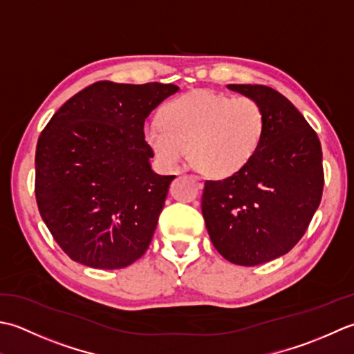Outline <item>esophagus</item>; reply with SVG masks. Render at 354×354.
<instances>
[{
	"label": "esophagus",
	"mask_w": 354,
	"mask_h": 354,
	"mask_svg": "<svg viewBox=\"0 0 354 354\" xmlns=\"http://www.w3.org/2000/svg\"><path fill=\"white\" fill-rule=\"evenodd\" d=\"M191 178L194 180V182L197 183V186H198V187L203 186V178H201V177H198V176H191Z\"/></svg>",
	"instance_id": "obj_1"
}]
</instances>
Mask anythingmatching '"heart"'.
<instances>
[{"label":"heart","mask_w":354,"mask_h":354,"mask_svg":"<svg viewBox=\"0 0 354 354\" xmlns=\"http://www.w3.org/2000/svg\"><path fill=\"white\" fill-rule=\"evenodd\" d=\"M160 120L145 129L158 160L174 168L189 149L194 167L212 177L240 172L255 157L266 131L258 100L206 90L172 99L162 108Z\"/></svg>","instance_id":"heart-1"}]
</instances>
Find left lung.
<instances>
[{"label": "left lung", "mask_w": 354, "mask_h": 354, "mask_svg": "<svg viewBox=\"0 0 354 354\" xmlns=\"http://www.w3.org/2000/svg\"><path fill=\"white\" fill-rule=\"evenodd\" d=\"M227 88L258 100L266 131L240 172L206 180L201 212L220 255L257 266L287 254L306 234L322 197V149L315 129L277 90L250 84Z\"/></svg>", "instance_id": "1"}]
</instances>
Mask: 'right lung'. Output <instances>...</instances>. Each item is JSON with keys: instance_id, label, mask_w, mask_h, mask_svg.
Listing matches in <instances>:
<instances>
[{"instance_id": "right-lung-1", "label": "right lung", "mask_w": 354, "mask_h": 354, "mask_svg": "<svg viewBox=\"0 0 354 354\" xmlns=\"http://www.w3.org/2000/svg\"><path fill=\"white\" fill-rule=\"evenodd\" d=\"M174 84L99 81L50 119L35 156L42 220L76 263L122 269L145 254L176 176L151 169L143 125Z\"/></svg>"}]
</instances>
